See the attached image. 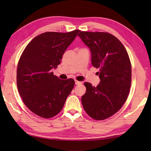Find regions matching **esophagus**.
Listing matches in <instances>:
<instances>
[{
    "mask_svg": "<svg viewBox=\"0 0 151 151\" xmlns=\"http://www.w3.org/2000/svg\"><path fill=\"white\" fill-rule=\"evenodd\" d=\"M75 83H76V85H78V84H82L83 83H82V82H81V81H78L76 80V81H75Z\"/></svg>",
    "mask_w": 151,
    "mask_h": 151,
    "instance_id": "1",
    "label": "esophagus"
}]
</instances>
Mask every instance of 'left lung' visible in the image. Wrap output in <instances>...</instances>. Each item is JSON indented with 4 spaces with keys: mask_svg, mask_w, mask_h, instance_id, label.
Listing matches in <instances>:
<instances>
[{
    "mask_svg": "<svg viewBox=\"0 0 151 151\" xmlns=\"http://www.w3.org/2000/svg\"><path fill=\"white\" fill-rule=\"evenodd\" d=\"M78 36L91 53V63L99 68L100 83L93 87L84 83L86 92L81 101L88 115L103 120L120 110L129 96L132 65L129 55L120 41L105 32L81 31Z\"/></svg>",
    "mask_w": 151,
    "mask_h": 151,
    "instance_id": "left-lung-1",
    "label": "left lung"
}]
</instances>
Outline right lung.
<instances>
[{
    "label": "right lung",
    "instance_id": "1",
    "mask_svg": "<svg viewBox=\"0 0 151 151\" xmlns=\"http://www.w3.org/2000/svg\"><path fill=\"white\" fill-rule=\"evenodd\" d=\"M80 31L42 33L32 40L21 54L17 68L18 92L27 108L40 117L57 115L74 88V79H59L52 69L60 64Z\"/></svg>",
    "mask_w": 151,
    "mask_h": 151
}]
</instances>
